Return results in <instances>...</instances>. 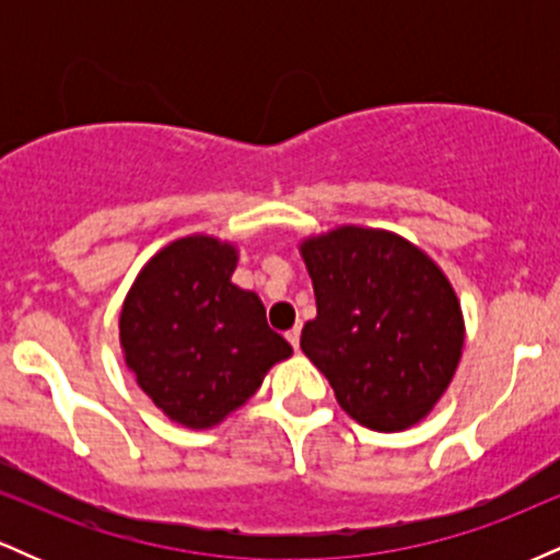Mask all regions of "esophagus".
Segmentation results:
<instances>
[{
	"label": "esophagus",
	"mask_w": 560,
	"mask_h": 560,
	"mask_svg": "<svg viewBox=\"0 0 560 560\" xmlns=\"http://www.w3.org/2000/svg\"><path fill=\"white\" fill-rule=\"evenodd\" d=\"M287 339H289V345H292L294 350H298V347H300V324L294 326V329L287 331Z\"/></svg>",
	"instance_id": "34e87169"
}]
</instances>
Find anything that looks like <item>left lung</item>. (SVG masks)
<instances>
[{
  "label": "left lung",
  "mask_w": 560,
  "mask_h": 560,
  "mask_svg": "<svg viewBox=\"0 0 560 560\" xmlns=\"http://www.w3.org/2000/svg\"><path fill=\"white\" fill-rule=\"evenodd\" d=\"M316 318L300 347L347 416L402 432L445 395L464 350V313L442 268L382 229L339 226L300 244Z\"/></svg>",
  "instance_id": "8db88e82"
}]
</instances>
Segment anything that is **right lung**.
<instances>
[{
    "instance_id": "add662e5",
    "label": "right lung",
    "mask_w": 560,
    "mask_h": 560,
    "mask_svg": "<svg viewBox=\"0 0 560 560\" xmlns=\"http://www.w3.org/2000/svg\"><path fill=\"white\" fill-rule=\"evenodd\" d=\"M236 258L234 244L215 236L171 242L141 268L120 311L126 365L182 427L221 423L292 355L258 294L231 284Z\"/></svg>"
}]
</instances>
